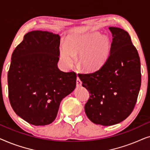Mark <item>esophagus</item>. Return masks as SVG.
Wrapping results in <instances>:
<instances>
[{"mask_svg": "<svg viewBox=\"0 0 150 150\" xmlns=\"http://www.w3.org/2000/svg\"><path fill=\"white\" fill-rule=\"evenodd\" d=\"M82 85V82L81 80H80V79L79 77L77 76V79H76V86L77 87H80V86H81Z\"/></svg>", "mask_w": 150, "mask_h": 150, "instance_id": "34e87169", "label": "esophagus"}]
</instances>
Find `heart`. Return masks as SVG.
I'll use <instances>...</instances> for the list:
<instances>
[{
	"label": "heart",
	"instance_id": "obj_1",
	"mask_svg": "<svg viewBox=\"0 0 150 150\" xmlns=\"http://www.w3.org/2000/svg\"><path fill=\"white\" fill-rule=\"evenodd\" d=\"M110 40L99 32L71 36L67 45L61 47V59L67 67H71L80 53L79 63L87 71H96L102 67L109 56Z\"/></svg>",
	"mask_w": 150,
	"mask_h": 150
}]
</instances>
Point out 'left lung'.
I'll list each match as a JSON object with an SVG mask.
<instances>
[{"label":"left lung","instance_id":"1","mask_svg":"<svg viewBox=\"0 0 150 150\" xmlns=\"http://www.w3.org/2000/svg\"><path fill=\"white\" fill-rule=\"evenodd\" d=\"M109 30L112 42L107 61L93 73L79 74L90 93L85 113L102 126L119 124L130 115L141 83L140 58L128 33L112 26Z\"/></svg>","mask_w":150,"mask_h":150}]
</instances>
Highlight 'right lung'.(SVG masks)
Instances as JSON below:
<instances>
[{
    "label": "right lung",
    "mask_w": 150,
    "mask_h": 150,
    "mask_svg": "<svg viewBox=\"0 0 150 150\" xmlns=\"http://www.w3.org/2000/svg\"><path fill=\"white\" fill-rule=\"evenodd\" d=\"M61 38L33 30L15 48L8 71L10 104L18 116L35 126L54 122L63 98L76 87V74L58 68Z\"/></svg>",
    "instance_id": "obj_1"
}]
</instances>
